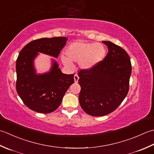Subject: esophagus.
Segmentation results:
<instances>
[{
  "instance_id": "1",
  "label": "esophagus",
  "mask_w": 154,
  "mask_h": 154,
  "mask_svg": "<svg viewBox=\"0 0 154 154\" xmlns=\"http://www.w3.org/2000/svg\"><path fill=\"white\" fill-rule=\"evenodd\" d=\"M74 78V82H76V83L78 82V79H79V76H78V74H75Z\"/></svg>"
}]
</instances>
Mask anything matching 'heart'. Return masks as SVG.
<instances>
[{"label": "heart", "instance_id": "1", "mask_svg": "<svg viewBox=\"0 0 154 154\" xmlns=\"http://www.w3.org/2000/svg\"><path fill=\"white\" fill-rule=\"evenodd\" d=\"M66 55L62 56L63 63L70 67L72 62H79L81 68L90 69L102 61L105 57L106 48L100 43L76 41L66 49Z\"/></svg>", "mask_w": 154, "mask_h": 154}]
</instances>
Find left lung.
I'll return each mask as SVG.
<instances>
[{
    "mask_svg": "<svg viewBox=\"0 0 154 154\" xmlns=\"http://www.w3.org/2000/svg\"><path fill=\"white\" fill-rule=\"evenodd\" d=\"M102 42L108 48L106 57L92 68L78 72L80 104L92 116L108 115L121 104L129 91L131 73L126 51L109 41Z\"/></svg>",
    "mask_w": 154,
    "mask_h": 154,
    "instance_id": "8db88e82",
    "label": "left lung"
}]
</instances>
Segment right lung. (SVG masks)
<instances>
[{
    "mask_svg": "<svg viewBox=\"0 0 154 154\" xmlns=\"http://www.w3.org/2000/svg\"><path fill=\"white\" fill-rule=\"evenodd\" d=\"M67 38H42L29 42L21 50L16 62V89L23 103L32 110L48 114L60 105L66 92L74 82V74H65L53 60L51 71L36 74L33 60L38 52L57 58Z\"/></svg>",
    "mask_w": 154,
    "mask_h": 154,
    "instance_id": "right-lung-1",
    "label": "right lung"
}]
</instances>
